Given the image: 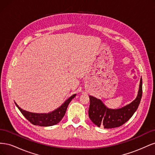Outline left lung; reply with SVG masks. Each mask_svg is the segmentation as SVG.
Returning a JSON list of instances; mask_svg holds the SVG:
<instances>
[{
	"label": "left lung",
	"mask_w": 155,
	"mask_h": 155,
	"mask_svg": "<svg viewBox=\"0 0 155 155\" xmlns=\"http://www.w3.org/2000/svg\"><path fill=\"white\" fill-rule=\"evenodd\" d=\"M142 96V79H140L138 94L134 100L119 109L108 108L103 101L92 96H89L90 107L89 118L97 127L105 129L118 127L127 122L137 110Z\"/></svg>",
	"instance_id": "obj_1"
}]
</instances>
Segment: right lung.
I'll list each match as a JSON object with an SVG mask.
<instances>
[{
    "label": "right lung",
    "instance_id": "add662e5",
    "mask_svg": "<svg viewBox=\"0 0 155 155\" xmlns=\"http://www.w3.org/2000/svg\"><path fill=\"white\" fill-rule=\"evenodd\" d=\"M76 96V94L70 96L68 100L65 101L63 104L58 109L54 110L48 112V113H35L22 109L21 107L15 102L16 106L21 113L25 118L28 120L30 123L35 125H39L43 127L52 126L58 124L64 117L65 112L68 107L70 102L72 101L73 98Z\"/></svg>",
    "mask_w": 155,
    "mask_h": 155
}]
</instances>
